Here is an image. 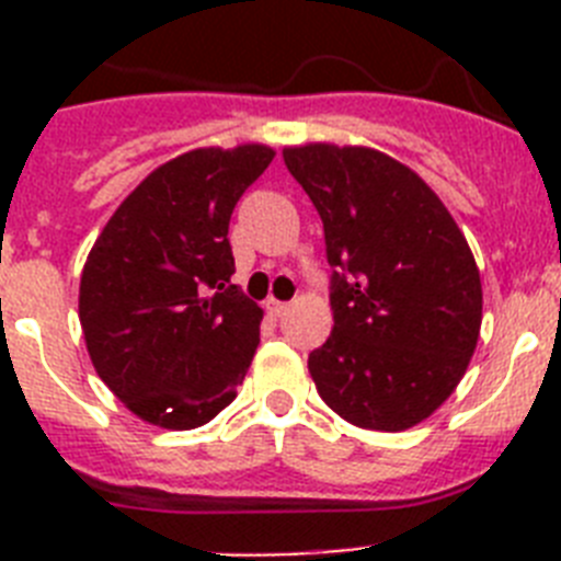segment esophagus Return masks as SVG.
<instances>
[{
	"mask_svg": "<svg viewBox=\"0 0 561 561\" xmlns=\"http://www.w3.org/2000/svg\"><path fill=\"white\" fill-rule=\"evenodd\" d=\"M286 306H289V304H284V300H275V297H270V300H266V304H264V309H266V314L280 317L286 311Z\"/></svg>",
	"mask_w": 561,
	"mask_h": 561,
	"instance_id": "34e87169",
	"label": "esophagus"
}]
</instances>
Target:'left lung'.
<instances>
[{
	"label": "left lung",
	"mask_w": 561,
	"mask_h": 561,
	"mask_svg": "<svg viewBox=\"0 0 561 561\" xmlns=\"http://www.w3.org/2000/svg\"><path fill=\"white\" fill-rule=\"evenodd\" d=\"M325 232L329 340L309 354L317 393L345 421L399 433L453 396L472 359L483 289L463 232L408 165L359 146L284 148Z\"/></svg>",
	"instance_id": "1"
}]
</instances>
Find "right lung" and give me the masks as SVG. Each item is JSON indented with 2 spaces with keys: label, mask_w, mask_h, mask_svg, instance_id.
<instances>
[{
  "label": "right lung",
  "mask_w": 561,
  "mask_h": 561,
  "mask_svg": "<svg viewBox=\"0 0 561 561\" xmlns=\"http://www.w3.org/2000/svg\"><path fill=\"white\" fill-rule=\"evenodd\" d=\"M272 157L266 146L182 153L128 193L89 252L78 297L87 351L148 424L202 427L244 381L264 311L230 284L227 230Z\"/></svg>",
  "instance_id": "right-lung-1"
}]
</instances>
